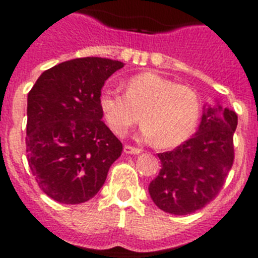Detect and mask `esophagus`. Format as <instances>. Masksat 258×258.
Returning a JSON list of instances; mask_svg holds the SVG:
<instances>
[{
	"label": "esophagus",
	"instance_id": "1",
	"mask_svg": "<svg viewBox=\"0 0 258 258\" xmlns=\"http://www.w3.org/2000/svg\"><path fill=\"white\" fill-rule=\"evenodd\" d=\"M124 153L125 154H131V155H138V154L142 153L141 149H138V147H133V146H124Z\"/></svg>",
	"mask_w": 258,
	"mask_h": 258
}]
</instances>
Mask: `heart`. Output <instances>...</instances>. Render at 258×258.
<instances>
[{"label":"heart","mask_w":258,"mask_h":258,"mask_svg":"<svg viewBox=\"0 0 258 258\" xmlns=\"http://www.w3.org/2000/svg\"><path fill=\"white\" fill-rule=\"evenodd\" d=\"M101 113L113 134L124 135L138 121L146 139L170 149L190 138L200 119L196 91L154 72H143L124 83V95L104 89L99 97Z\"/></svg>","instance_id":"obj_1"}]
</instances>
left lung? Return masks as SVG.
<instances>
[{
  "instance_id": "1",
  "label": "left lung",
  "mask_w": 258,
  "mask_h": 258,
  "mask_svg": "<svg viewBox=\"0 0 258 258\" xmlns=\"http://www.w3.org/2000/svg\"><path fill=\"white\" fill-rule=\"evenodd\" d=\"M237 121L232 109L221 105L204 108L200 128L191 139L172 151L158 154L162 169L149 186L158 208L186 216L218 196L234 161Z\"/></svg>"
}]
</instances>
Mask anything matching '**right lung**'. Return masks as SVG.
<instances>
[{
  "instance_id": "right-lung-1",
  "label": "right lung",
  "mask_w": 258,
  "mask_h": 258,
  "mask_svg": "<svg viewBox=\"0 0 258 258\" xmlns=\"http://www.w3.org/2000/svg\"><path fill=\"white\" fill-rule=\"evenodd\" d=\"M116 60L75 58L52 67L28 93L26 158L42 191L76 205L96 196L123 151L101 120L105 80L123 68Z\"/></svg>"
}]
</instances>
